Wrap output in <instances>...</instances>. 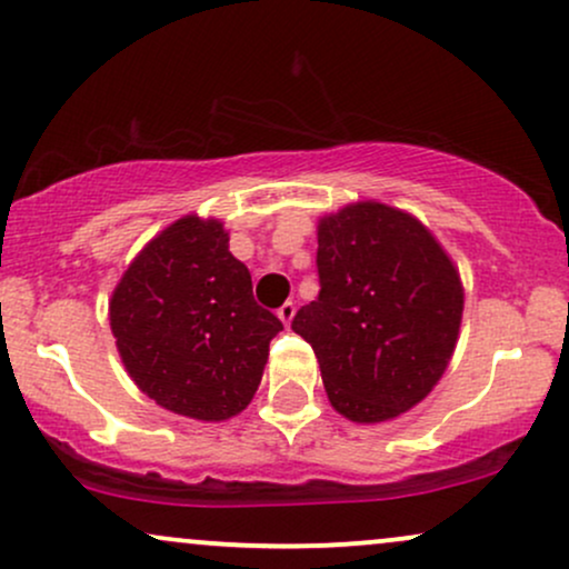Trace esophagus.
<instances>
[{"label":"esophagus","instance_id":"1","mask_svg":"<svg viewBox=\"0 0 569 569\" xmlns=\"http://www.w3.org/2000/svg\"><path fill=\"white\" fill-rule=\"evenodd\" d=\"M293 312H297V307H293V302H283L278 307V318L280 321H283L286 326L291 323V318H293Z\"/></svg>","mask_w":569,"mask_h":569}]
</instances>
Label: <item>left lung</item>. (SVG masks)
I'll list each match as a JSON object with an SVG mask.
<instances>
[{"mask_svg": "<svg viewBox=\"0 0 569 569\" xmlns=\"http://www.w3.org/2000/svg\"><path fill=\"white\" fill-rule=\"evenodd\" d=\"M316 302L291 329L316 350L331 407L385 422L420 403L452 358L462 286L436 238L409 213L356 202L318 224Z\"/></svg>", "mask_w": 569, "mask_h": 569, "instance_id": "left-lung-1", "label": "left lung"}]
</instances>
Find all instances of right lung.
Here are the masks:
<instances>
[{
    "instance_id": "1",
    "label": "right lung",
    "mask_w": 569,
    "mask_h": 569,
    "mask_svg": "<svg viewBox=\"0 0 569 569\" xmlns=\"http://www.w3.org/2000/svg\"><path fill=\"white\" fill-rule=\"evenodd\" d=\"M109 323L128 375L162 409L219 422L262 382L283 323L253 299L251 272L217 219L184 217L152 240L112 293Z\"/></svg>"
}]
</instances>
